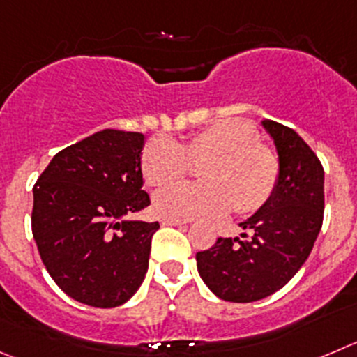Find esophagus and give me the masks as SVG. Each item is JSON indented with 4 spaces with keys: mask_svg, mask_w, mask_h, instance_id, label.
<instances>
[{
    "mask_svg": "<svg viewBox=\"0 0 357 357\" xmlns=\"http://www.w3.org/2000/svg\"><path fill=\"white\" fill-rule=\"evenodd\" d=\"M160 222H162V225H186V220H176V218H162Z\"/></svg>",
    "mask_w": 357,
    "mask_h": 357,
    "instance_id": "34e87169",
    "label": "esophagus"
}]
</instances>
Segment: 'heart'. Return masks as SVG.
<instances>
[{
	"instance_id": "1",
	"label": "heart",
	"mask_w": 357,
	"mask_h": 357,
	"mask_svg": "<svg viewBox=\"0 0 357 357\" xmlns=\"http://www.w3.org/2000/svg\"><path fill=\"white\" fill-rule=\"evenodd\" d=\"M188 158H206L199 169L205 181L158 190L153 208L163 218L208 220L232 208L238 213L259 211L278 185V156L243 119L213 123L181 144L167 135L151 137L142 151V176L151 186L167 185L185 170Z\"/></svg>"
}]
</instances>
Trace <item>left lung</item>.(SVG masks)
Segmentation results:
<instances>
[{
	"label": "left lung",
	"mask_w": 357,
	"mask_h": 357,
	"mask_svg": "<svg viewBox=\"0 0 357 357\" xmlns=\"http://www.w3.org/2000/svg\"><path fill=\"white\" fill-rule=\"evenodd\" d=\"M275 142L280 178L273 197L239 227L252 234L218 238L199 252L197 269L220 299L252 303L280 291L314 248L324 218V169L292 128L264 119Z\"/></svg>",
	"instance_id": "obj_1"
}]
</instances>
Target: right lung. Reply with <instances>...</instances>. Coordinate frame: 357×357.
<instances>
[{"mask_svg": "<svg viewBox=\"0 0 357 357\" xmlns=\"http://www.w3.org/2000/svg\"><path fill=\"white\" fill-rule=\"evenodd\" d=\"M144 135L102 130L61 149L33 186L31 231L43 266L65 294L114 308L141 287L158 222L128 220L149 206Z\"/></svg>", "mask_w": 357, "mask_h": 357, "instance_id": "1", "label": "right lung"}]
</instances>
